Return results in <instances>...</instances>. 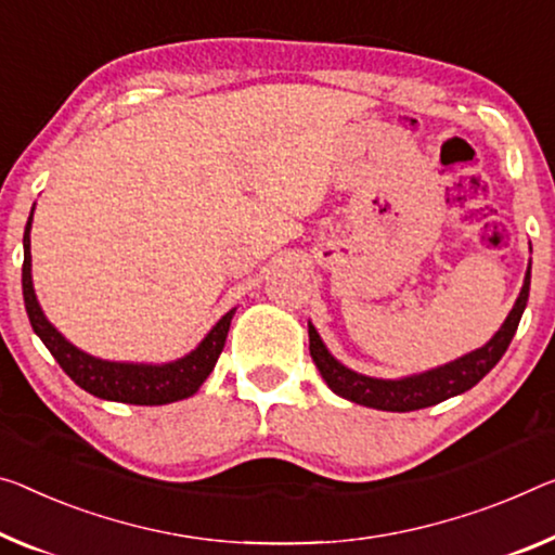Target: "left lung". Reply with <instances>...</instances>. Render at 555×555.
<instances>
[{"instance_id":"8db88e82","label":"left lung","mask_w":555,"mask_h":555,"mask_svg":"<svg viewBox=\"0 0 555 555\" xmlns=\"http://www.w3.org/2000/svg\"><path fill=\"white\" fill-rule=\"evenodd\" d=\"M528 287H531V266L526 270V280L521 287V295L514 305V310L508 312V318L501 330L493 335L489 343L476 352H468L466 357L456 362H449L439 370L414 374L406 379H374L357 374L347 366L339 364L332 357L314 327L310 325V357L314 366H318L322 379L327 382V387L335 395L349 399L354 404H364L372 409H382V412H414V409L434 406L444 402L449 397L462 395V391L472 389L474 385L489 374L496 362L504 357V352L514 339L518 322H521L524 307L528 302Z\"/></svg>"}]
</instances>
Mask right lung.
I'll return each instance as SVG.
<instances>
[{"mask_svg": "<svg viewBox=\"0 0 555 555\" xmlns=\"http://www.w3.org/2000/svg\"><path fill=\"white\" fill-rule=\"evenodd\" d=\"M29 230H31V216L24 228V266H22V293H24V307H27L29 322L41 343L47 345L51 357L59 362V366L69 374V377L87 389L89 395L111 399V402L124 404H141V406H156V404H170L178 399H185L198 391V387L206 382L208 374L216 366L220 352L225 347V337L230 330V320H233V310L225 318L218 320V325L208 332V337L185 354L183 360L170 364H126V362H106L96 360L81 349H76L72 343L59 335V332L49 325L44 312L37 302L31 287V255H29Z\"/></svg>", "mask_w": 555, "mask_h": 555, "instance_id": "obj_1", "label": "right lung"}]
</instances>
